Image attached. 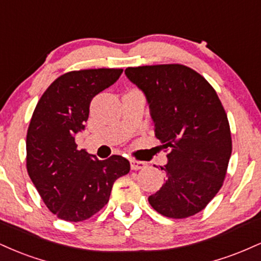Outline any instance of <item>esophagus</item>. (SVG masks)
Masks as SVG:
<instances>
[{
    "instance_id": "34e87169",
    "label": "esophagus",
    "mask_w": 261,
    "mask_h": 261,
    "mask_svg": "<svg viewBox=\"0 0 261 261\" xmlns=\"http://www.w3.org/2000/svg\"><path fill=\"white\" fill-rule=\"evenodd\" d=\"M130 166L133 170L142 169L146 167V163L143 161H137V160H130Z\"/></svg>"
}]
</instances>
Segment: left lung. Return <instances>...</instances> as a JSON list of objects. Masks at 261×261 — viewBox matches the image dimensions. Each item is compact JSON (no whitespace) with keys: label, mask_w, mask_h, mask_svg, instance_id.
Wrapping results in <instances>:
<instances>
[{"label":"left lung","mask_w":261,"mask_h":261,"mask_svg":"<svg viewBox=\"0 0 261 261\" xmlns=\"http://www.w3.org/2000/svg\"><path fill=\"white\" fill-rule=\"evenodd\" d=\"M145 93L155 137L170 148L161 167L167 180L148 197L158 214L187 218L207 206L222 187L232 153L229 122L216 91L179 64L127 67Z\"/></svg>","instance_id":"8db88e82"}]
</instances>
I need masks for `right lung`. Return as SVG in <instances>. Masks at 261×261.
Wrapping results in <instances>:
<instances>
[{
	"label": "right lung",
	"mask_w": 261,
	"mask_h": 261,
	"mask_svg": "<svg viewBox=\"0 0 261 261\" xmlns=\"http://www.w3.org/2000/svg\"><path fill=\"white\" fill-rule=\"evenodd\" d=\"M121 68L71 71L56 79L39 99L27 133V170L46 207L80 222L109 201L114 181L130 172L126 158L99 161L77 149L93 98L119 80Z\"/></svg>",
	"instance_id": "add662e5"
}]
</instances>
